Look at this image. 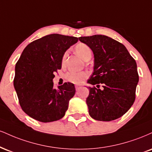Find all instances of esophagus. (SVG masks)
Masks as SVG:
<instances>
[{"label": "esophagus", "mask_w": 152, "mask_h": 152, "mask_svg": "<svg viewBox=\"0 0 152 152\" xmlns=\"http://www.w3.org/2000/svg\"><path fill=\"white\" fill-rule=\"evenodd\" d=\"M75 88H76V91H78V90H79V89L81 88V86L76 85V86H75Z\"/></svg>", "instance_id": "obj_1"}]
</instances>
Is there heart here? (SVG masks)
<instances>
[{"label":"heart","mask_w":152,"mask_h":152,"mask_svg":"<svg viewBox=\"0 0 152 152\" xmlns=\"http://www.w3.org/2000/svg\"><path fill=\"white\" fill-rule=\"evenodd\" d=\"M75 52L78 56H81L84 61H88L92 56V50L88 45L85 43H78L75 47ZM66 54L64 55L63 61L64 60ZM88 77V74L86 71L74 72L69 71L66 74V78L67 81L75 84L81 83Z\"/></svg>","instance_id":"obj_1"}]
</instances>
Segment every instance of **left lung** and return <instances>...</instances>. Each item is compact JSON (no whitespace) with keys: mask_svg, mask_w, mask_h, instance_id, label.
I'll list each match as a JSON object with an SVG mask.
<instances>
[{"mask_svg":"<svg viewBox=\"0 0 152 152\" xmlns=\"http://www.w3.org/2000/svg\"><path fill=\"white\" fill-rule=\"evenodd\" d=\"M78 39L90 47L95 58L94 71L88 81L93 86L88 87L89 115L99 121L116 120L135 100L139 81L136 61L122 44L107 36L96 34Z\"/></svg>","mask_w":152,"mask_h":152,"instance_id":"8db88e82","label":"left lung"}]
</instances>
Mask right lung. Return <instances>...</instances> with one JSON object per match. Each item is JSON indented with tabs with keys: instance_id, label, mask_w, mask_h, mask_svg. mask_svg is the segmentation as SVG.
Here are the masks:
<instances>
[{
	"instance_id": "add662e5",
	"label": "right lung",
	"mask_w": 152,
	"mask_h": 152,
	"mask_svg": "<svg viewBox=\"0 0 152 152\" xmlns=\"http://www.w3.org/2000/svg\"><path fill=\"white\" fill-rule=\"evenodd\" d=\"M78 39L52 34L29 44L15 64L13 85L20 105L27 115L42 122L64 116L69 100L76 92L74 85L64 83L54 88V74L61 69L66 51Z\"/></svg>"
}]
</instances>
